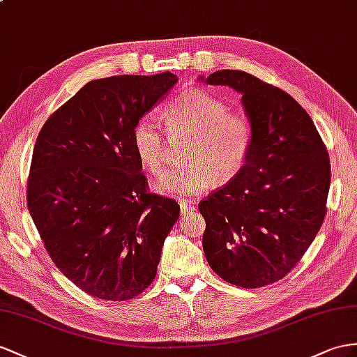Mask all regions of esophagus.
I'll return each instance as SVG.
<instances>
[{"label": "esophagus", "mask_w": 357, "mask_h": 357, "mask_svg": "<svg viewBox=\"0 0 357 357\" xmlns=\"http://www.w3.org/2000/svg\"><path fill=\"white\" fill-rule=\"evenodd\" d=\"M179 208H181V214H182V217H185V215H188L190 213H193L195 211V205H193V202H190V200H179Z\"/></svg>", "instance_id": "esophagus-1"}]
</instances>
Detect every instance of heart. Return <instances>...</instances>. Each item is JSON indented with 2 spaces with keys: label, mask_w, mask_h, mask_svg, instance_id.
<instances>
[{
  "label": "heart",
  "mask_w": 357,
  "mask_h": 357,
  "mask_svg": "<svg viewBox=\"0 0 357 357\" xmlns=\"http://www.w3.org/2000/svg\"><path fill=\"white\" fill-rule=\"evenodd\" d=\"M172 139L190 137L184 161L190 166L162 175L155 190L172 196H193L240 175L253 146V126L244 113L227 112L223 99L204 89L182 91L164 112ZM166 131L151 116L132 128V146L143 169L160 175L166 162Z\"/></svg>",
  "instance_id": "heart-1"
}]
</instances>
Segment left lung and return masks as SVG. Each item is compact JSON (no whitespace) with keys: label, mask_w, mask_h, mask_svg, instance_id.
<instances>
[{"label":"left lung","mask_w":357,"mask_h":357,"mask_svg":"<svg viewBox=\"0 0 357 357\" xmlns=\"http://www.w3.org/2000/svg\"><path fill=\"white\" fill-rule=\"evenodd\" d=\"M205 83L241 93L253 126L240 175L199 204L205 257L232 285L266 287L297 266L321 227L331 160L312 119L287 91L229 69Z\"/></svg>","instance_id":"left-lung-1"}]
</instances>
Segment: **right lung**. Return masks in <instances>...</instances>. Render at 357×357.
<instances>
[{
    "instance_id": "right-lung-1",
    "label": "right lung",
    "mask_w": 357,
    "mask_h": 357,
    "mask_svg": "<svg viewBox=\"0 0 357 357\" xmlns=\"http://www.w3.org/2000/svg\"><path fill=\"white\" fill-rule=\"evenodd\" d=\"M176 75L93 79L54 112L34 144L26 204L56 267L91 297L130 300L157 274L176 200L153 195L132 128Z\"/></svg>"
}]
</instances>
